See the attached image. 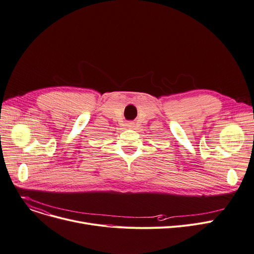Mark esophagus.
Wrapping results in <instances>:
<instances>
[{
    "label": "esophagus",
    "instance_id": "34e87169",
    "mask_svg": "<svg viewBox=\"0 0 254 254\" xmlns=\"http://www.w3.org/2000/svg\"><path fill=\"white\" fill-rule=\"evenodd\" d=\"M133 127H134V124H133L132 122H128V123L127 124V128H133Z\"/></svg>",
    "mask_w": 254,
    "mask_h": 254
}]
</instances>
